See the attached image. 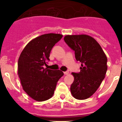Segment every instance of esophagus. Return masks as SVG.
Instances as JSON below:
<instances>
[{
    "instance_id": "esophagus-1",
    "label": "esophagus",
    "mask_w": 122,
    "mask_h": 122,
    "mask_svg": "<svg viewBox=\"0 0 122 122\" xmlns=\"http://www.w3.org/2000/svg\"><path fill=\"white\" fill-rule=\"evenodd\" d=\"M63 73H64L65 75H67V74H69V71H66L63 72Z\"/></svg>"
}]
</instances>
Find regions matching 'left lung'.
Returning a JSON list of instances; mask_svg holds the SVG:
<instances>
[{"instance_id":"8db88e82","label":"left lung","mask_w":122,"mask_h":122,"mask_svg":"<svg viewBox=\"0 0 122 122\" xmlns=\"http://www.w3.org/2000/svg\"><path fill=\"white\" fill-rule=\"evenodd\" d=\"M64 41L81 63V71L72 73L74 81L71 93L76 99L86 100L97 90L105 77L107 57L98 43L89 35H66Z\"/></svg>"}]
</instances>
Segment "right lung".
<instances>
[{
	"mask_svg": "<svg viewBox=\"0 0 122 122\" xmlns=\"http://www.w3.org/2000/svg\"><path fill=\"white\" fill-rule=\"evenodd\" d=\"M63 35L44 34L35 38L25 46L19 56L18 74L22 89L32 99L43 101L53 96L56 85L63 75L60 70H52L47 65L51 51Z\"/></svg>",
	"mask_w": 122,
	"mask_h": 122,
	"instance_id": "1",
	"label": "right lung"
}]
</instances>
